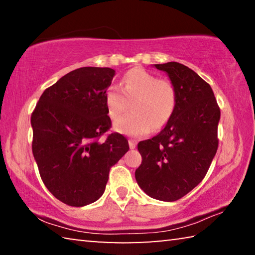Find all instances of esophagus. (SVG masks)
Returning a JSON list of instances; mask_svg holds the SVG:
<instances>
[{
    "mask_svg": "<svg viewBox=\"0 0 255 255\" xmlns=\"http://www.w3.org/2000/svg\"><path fill=\"white\" fill-rule=\"evenodd\" d=\"M128 143H129V147H130L131 149L135 148L136 145H137V141L135 139H129Z\"/></svg>",
    "mask_w": 255,
    "mask_h": 255,
    "instance_id": "obj_1",
    "label": "esophagus"
}]
</instances>
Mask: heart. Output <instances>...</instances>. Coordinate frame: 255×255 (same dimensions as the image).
Masks as SVG:
<instances>
[{"mask_svg":"<svg viewBox=\"0 0 255 255\" xmlns=\"http://www.w3.org/2000/svg\"><path fill=\"white\" fill-rule=\"evenodd\" d=\"M122 85V89L109 86L105 94L108 115L114 120L123 116L132 102V114L116 122V130L140 136L150 129L158 130L169 123L178 103V93L171 81L161 80L144 68L135 67L124 75Z\"/></svg>","mask_w":255,"mask_h":255,"instance_id":"heart-1","label":"heart"}]
</instances>
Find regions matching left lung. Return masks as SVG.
<instances>
[{
    "label": "left lung",
    "mask_w": 255,
    "mask_h": 255,
    "mask_svg": "<svg viewBox=\"0 0 255 255\" xmlns=\"http://www.w3.org/2000/svg\"><path fill=\"white\" fill-rule=\"evenodd\" d=\"M167 73L178 93L172 118L158 135L138 143L139 187L154 199L175 201L197 187L218 148L221 109L210 85L183 64H155Z\"/></svg>",
    "instance_id": "obj_1"
}]
</instances>
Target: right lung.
<instances>
[{"instance_id": "right-lung-1", "label": "right lung", "mask_w": 255, "mask_h": 255, "mask_svg": "<svg viewBox=\"0 0 255 255\" xmlns=\"http://www.w3.org/2000/svg\"><path fill=\"white\" fill-rule=\"evenodd\" d=\"M115 76L109 67H81L47 88L31 115L32 153L41 180L68 206L97 201L109 171L129 149L122 133L112 132L105 94Z\"/></svg>"}]
</instances>
